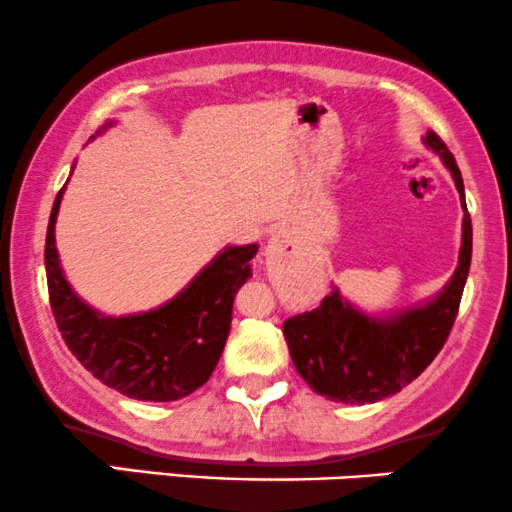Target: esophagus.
Masks as SVG:
<instances>
[{"instance_id": "34e87169", "label": "esophagus", "mask_w": 512, "mask_h": 512, "mask_svg": "<svg viewBox=\"0 0 512 512\" xmlns=\"http://www.w3.org/2000/svg\"><path fill=\"white\" fill-rule=\"evenodd\" d=\"M283 238H286V231H276L272 240H283Z\"/></svg>"}]
</instances>
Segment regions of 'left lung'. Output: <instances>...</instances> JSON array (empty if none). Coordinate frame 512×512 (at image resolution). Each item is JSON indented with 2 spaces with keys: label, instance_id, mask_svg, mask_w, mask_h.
<instances>
[{
  "label": "left lung",
  "instance_id": "8db88e82",
  "mask_svg": "<svg viewBox=\"0 0 512 512\" xmlns=\"http://www.w3.org/2000/svg\"><path fill=\"white\" fill-rule=\"evenodd\" d=\"M424 145L432 147L451 171L465 209L458 267L446 288L429 303L386 317L365 315L334 288L317 310L283 322V336L298 374L312 391L336 403H377L408 386L432 365L458 317L470 274L472 219L455 157L434 131L427 133Z\"/></svg>",
  "mask_w": 512,
  "mask_h": 512
}]
</instances>
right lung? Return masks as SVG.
Returning <instances> with one entry per match:
<instances>
[{
	"instance_id": "obj_1",
	"label": "right lung",
	"mask_w": 512,
	"mask_h": 512,
	"mask_svg": "<svg viewBox=\"0 0 512 512\" xmlns=\"http://www.w3.org/2000/svg\"><path fill=\"white\" fill-rule=\"evenodd\" d=\"M61 195L64 188L49 214L45 269L49 305L71 353L92 377L135 400L166 403L200 389L224 353L233 298L252 276L250 260L257 255V245L221 250L176 298L157 310L107 317L83 303L61 272L54 245Z\"/></svg>"
}]
</instances>
